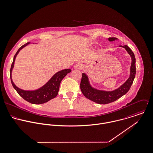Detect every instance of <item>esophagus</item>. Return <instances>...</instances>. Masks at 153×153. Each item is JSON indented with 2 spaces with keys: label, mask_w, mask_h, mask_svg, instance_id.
Here are the masks:
<instances>
[{
  "label": "esophagus",
  "mask_w": 153,
  "mask_h": 153,
  "mask_svg": "<svg viewBox=\"0 0 153 153\" xmlns=\"http://www.w3.org/2000/svg\"><path fill=\"white\" fill-rule=\"evenodd\" d=\"M74 68H77V69H82V68H83V67H82V65L81 64H77L75 65Z\"/></svg>",
  "instance_id": "1"
}]
</instances>
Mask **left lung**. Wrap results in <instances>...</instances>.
Masks as SVG:
<instances>
[{
    "mask_svg": "<svg viewBox=\"0 0 153 153\" xmlns=\"http://www.w3.org/2000/svg\"><path fill=\"white\" fill-rule=\"evenodd\" d=\"M108 39L109 41H113L117 39V38L115 37H110ZM120 47L124 48L131 57L132 62L130 68L129 77L118 89L114 91L107 92L93 88L89 83L87 75L85 73H82V77L80 82L81 91L86 97L93 102L99 104H107L113 102L122 97L123 95L125 94L131 88L136 73L135 57L134 53L126 45L124 46L120 45Z\"/></svg>",
    "mask_w": 153,
    "mask_h": 153,
    "instance_id": "1",
    "label": "left lung"
}]
</instances>
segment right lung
<instances>
[{"instance_id":"1","label":"right lung","mask_w":153,"mask_h":153,"mask_svg":"<svg viewBox=\"0 0 153 153\" xmlns=\"http://www.w3.org/2000/svg\"><path fill=\"white\" fill-rule=\"evenodd\" d=\"M30 43V42H27L25 44L21 46L14 56L13 60L12 63L11 67L10 69V77L11 79V83L13 88L24 99L32 104H42L47 102L50 100L57 96L59 91V88L61 80L68 73L71 72V70L70 69H64L57 72L51 77V79L45 85H44L42 87H41L38 90L32 91H27L18 88V87L16 86V85L13 83V81L12 80V70L13 69L14 62L17 54L19 53V51L21 49H22L24 47L27 46Z\"/></svg>"}]
</instances>
